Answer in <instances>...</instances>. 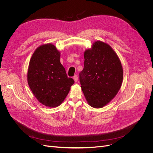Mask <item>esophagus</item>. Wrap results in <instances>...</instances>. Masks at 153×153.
Returning a JSON list of instances; mask_svg holds the SVG:
<instances>
[{"label":"esophagus","mask_w":153,"mask_h":153,"mask_svg":"<svg viewBox=\"0 0 153 153\" xmlns=\"http://www.w3.org/2000/svg\"><path fill=\"white\" fill-rule=\"evenodd\" d=\"M73 79H74V81L75 82H77V81H78V77H77V75H74V76L73 77Z\"/></svg>","instance_id":"1"}]
</instances>
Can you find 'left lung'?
<instances>
[{"instance_id": "left-lung-1", "label": "left lung", "mask_w": 153, "mask_h": 153, "mask_svg": "<svg viewBox=\"0 0 153 153\" xmlns=\"http://www.w3.org/2000/svg\"><path fill=\"white\" fill-rule=\"evenodd\" d=\"M84 66L79 81L85 97L94 108L106 105L118 93L123 68L118 56L107 44L98 41L84 53Z\"/></svg>"}]
</instances>
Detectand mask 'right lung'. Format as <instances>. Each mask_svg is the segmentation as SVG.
Returning a JSON list of instances; mask_svg holds the SVG:
<instances>
[{
	"label": "right lung",
	"mask_w": 153,
	"mask_h": 153,
	"mask_svg": "<svg viewBox=\"0 0 153 153\" xmlns=\"http://www.w3.org/2000/svg\"><path fill=\"white\" fill-rule=\"evenodd\" d=\"M27 80L38 100L50 107L59 105L74 83L60 62V53L51 44L38 47L32 55Z\"/></svg>",
	"instance_id": "obj_1"
}]
</instances>
